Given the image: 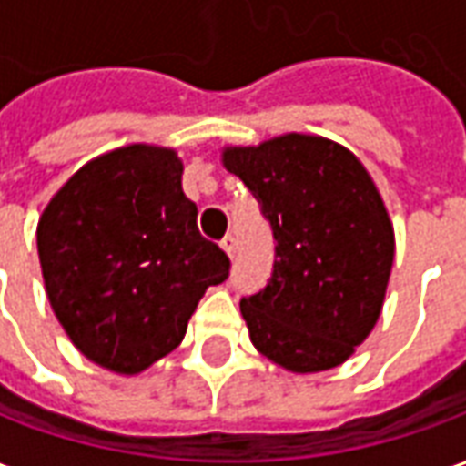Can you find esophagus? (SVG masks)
Here are the masks:
<instances>
[{"mask_svg":"<svg viewBox=\"0 0 466 466\" xmlns=\"http://www.w3.org/2000/svg\"><path fill=\"white\" fill-rule=\"evenodd\" d=\"M222 249H224V254H227V257L232 259L234 252H237V242H234L232 234H227V237L222 239Z\"/></svg>","mask_w":466,"mask_h":466,"instance_id":"1","label":"esophagus"}]
</instances>
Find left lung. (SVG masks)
<instances>
[{"label":"left lung","mask_w":466,"mask_h":466,"mask_svg":"<svg viewBox=\"0 0 466 466\" xmlns=\"http://www.w3.org/2000/svg\"><path fill=\"white\" fill-rule=\"evenodd\" d=\"M222 164L262 204L272 224L274 269L242 299L259 354L294 374L350 360L384 307L394 227L367 167L317 134H279L224 147Z\"/></svg>","instance_id":"left-lung-1"}]
</instances>
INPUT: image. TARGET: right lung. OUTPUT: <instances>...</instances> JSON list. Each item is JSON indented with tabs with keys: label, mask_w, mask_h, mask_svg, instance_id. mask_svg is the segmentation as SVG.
<instances>
[{
	"label": "right lung",
	"mask_w": 466,
	"mask_h": 466,
	"mask_svg": "<svg viewBox=\"0 0 466 466\" xmlns=\"http://www.w3.org/2000/svg\"><path fill=\"white\" fill-rule=\"evenodd\" d=\"M172 147L127 144L89 159L36 224L46 299L86 360L134 377L182 344L229 259L197 229Z\"/></svg>",
	"instance_id": "1"
}]
</instances>
